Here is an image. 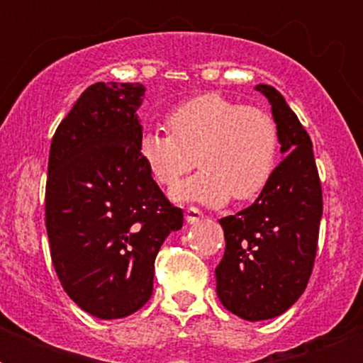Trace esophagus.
<instances>
[{"label": "esophagus", "instance_id": "obj_1", "mask_svg": "<svg viewBox=\"0 0 363 363\" xmlns=\"http://www.w3.org/2000/svg\"><path fill=\"white\" fill-rule=\"evenodd\" d=\"M184 218H186L188 224H196V222H199L203 218V213L199 209H196V207H188V209L184 211Z\"/></svg>", "mask_w": 363, "mask_h": 363}]
</instances>
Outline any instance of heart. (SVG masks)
Listing matches in <instances>:
<instances>
[{"label":"heart","mask_w":363,"mask_h":363,"mask_svg":"<svg viewBox=\"0 0 363 363\" xmlns=\"http://www.w3.org/2000/svg\"><path fill=\"white\" fill-rule=\"evenodd\" d=\"M169 133L145 131L139 156L160 186L173 188L195 167L202 173L175 188L179 203L220 207L230 199L252 201L275 173L281 135L275 118L218 92L182 101L165 115Z\"/></svg>","instance_id":"b5f03b06"}]
</instances>
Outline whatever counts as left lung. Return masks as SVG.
Here are the masks:
<instances>
[{
  "label": "left lung",
  "mask_w": 363,
  "mask_h": 363,
  "mask_svg": "<svg viewBox=\"0 0 363 363\" xmlns=\"http://www.w3.org/2000/svg\"><path fill=\"white\" fill-rule=\"evenodd\" d=\"M271 104L284 158L250 207L220 218L226 250L216 265L222 305L245 320H269L305 292L318 242L322 188L313 143L281 92L258 84Z\"/></svg>",
  "instance_id": "1"
}]
</instances>
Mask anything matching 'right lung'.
Here are the masks:
<instances>
[{
    "mask_svg": "<svg viewBox=\"0 0 363 363\" xmlns=\"http://www.w3.org/2000/svg\"><path fill=\"white\" fill-rule=\"evenodd\" d=\"M139 82H96L60 122L48 154L45 220L62 286L82 311L113 320L152 296L154 259L182 228L139 156Z\"/></svg>",
    "mask_w": 363,
    "mask_h": 363,
    "instance_id": "right-lung-1",
    "label": "right lung"
}]
</instances>
